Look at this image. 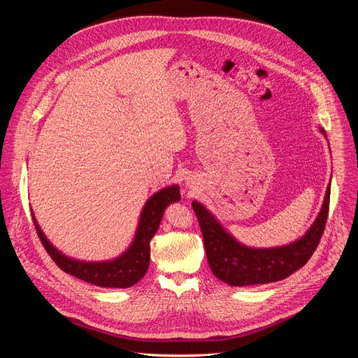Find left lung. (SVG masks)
<instances>
[{
	"instance_id": "1",
	"label": "left lung",
	"mask_w": 358,
	"mask_h": 358,
	"mask_svg": "<svg viewBox=\"0 0 358 358\" xmlns=\"http://www.w3.org/2000/svg\"><path fill=\"white\" fill-rule=\"evenodd\" d=\"M326 137V131L320 127ZM330 202L327 185L322 210L306 234L283 246L250 248L236 241L198 201L192 208L198 218L207 259L213 273L231 286L265 285L286 279L308 264L323 235Z\"/></svg>"
}]
</instances>
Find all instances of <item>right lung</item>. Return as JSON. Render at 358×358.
Here are the masks:
<instances>
[{"label":"right lung","mask_w":358,"mask_h":358,"mask_svg":"<svg viewBox=\"0 0 358 358\" xmlns=\"http://www.w3.org/2000/svg\"><path fill=\"white\" fill-rule=\"evenodd\" d=\"M180 187L177 184L152 194L141 210L136 235L130 246L120 257L100 262H86L66 257L48 241L34 213L31 214L42 245L64 272L94 286L124 289L136 285L145 275L150 265V241L156 235L166 208L170 203L180 201Z\"/></svg>","instance_id":"right-lung-1"}]
</instances>
